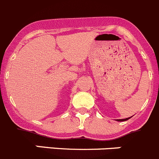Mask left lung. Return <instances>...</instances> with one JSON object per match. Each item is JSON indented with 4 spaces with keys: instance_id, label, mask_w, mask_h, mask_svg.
Segmentation results:
<instances>
[{
    "instance_id": "1",
    "label": "left lung",
    "mask_w": 159,
    "mask_h": 159,
    "mask_svg": "<svg viewBox=\"0 0 159 159\" xmlns=\"http://www.w3.org/2000/svg\"><path fill=\"white\" fill-rule=\"evenodd\" d=\"M131 117H132V116H131ZM130 119V117H129V118H126V119H117V120H116V121H118V122H122V121H126V120H128V119Z\"/></svg>"
}]
</instances>
